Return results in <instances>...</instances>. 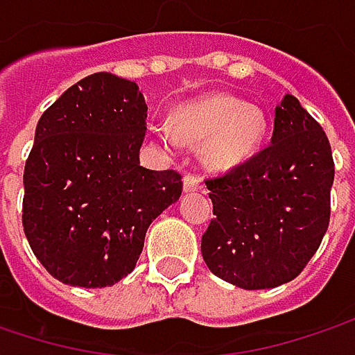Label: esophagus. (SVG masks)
I'll return each mask as SVG.
<instances>
[{
    "instance_id": "1",
    "label": "esophagus",
    "mask_w": 355,
    "mask_h": 355,
    "mask_svg": "<svg viewBox=\"0 0 355 355\" xmlns=\"http://www.w3.org/2000/svg\"><path fill=\"white\" fill-rule=\"evenodd\" d=\"M202 189V180L195 173H187L184 175V191H200Z\"/></svg>"
}]
</instances>
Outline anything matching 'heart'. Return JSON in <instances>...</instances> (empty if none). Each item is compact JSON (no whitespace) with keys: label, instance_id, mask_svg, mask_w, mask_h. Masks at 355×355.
Returning <instances> with one entry per match:
<instances>
[{"label":"heart","instance_id":"b5f03b06","mask_svg":"<svg viewBox=\"0 0 355 355\" xmlns=\"http://www.w3.org/2000/svg\"><path fill=\"white\" fill-rule=\"evenodd\" d=\"M265 126L259 108L233 96L215 94L180 106L175 114V132L162 126L157 128V138L168 146L177 140L205 142V162L211 168H231L255 155Z\"/></svg>","mask_w":355,"mask_h":355}]
</instances>
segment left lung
I'll return each instance as SVG.
<instances>
[{"label": "left lung", "mask_w": 355, "mask_h": 355, "mask_svg": "<svg viewBox=\"0 0 355 355\" xmlns=\"http://www.w3.org/2000/svg\"><path fill=\"white\" fill-rule=\"evenodd\" d=\"M334 175L320 122L285 94L275 106L271 144L205 180L215 215L200 241L207 267L243 289L295 279L327 231Z\"/></svg>", "instance_id": "left-lung-1"}]
</instances>
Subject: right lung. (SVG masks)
Here are the masks:
<instances>
[{"label":"right lung","instance_id":"right-lung-1","mask_svg":"<svg viewBox=\"0 0 355 355\" xmlns=\"http://www.w3.org/2000/svg\"><path fill=\"white\" fill-rule=\"evenodd\" d=\"M146 110L135 82L98 72L40 118L24 168L21 223L58 282L108 287L126 277L150 223L180 197V173L140 166Z\"/></svg>","mask_w":355,"mask_h":355}]
</instances>
